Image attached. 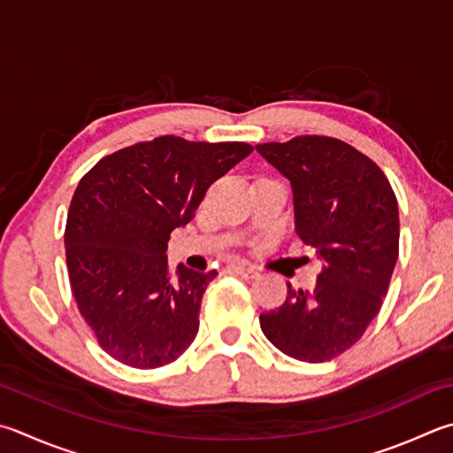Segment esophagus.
Instances as JSON below:
<instances>
[{"mask_svg": "<svg viewBox=\"0 0 453 453\" xmlns=\"http://www.w3.org/2000/svg\"><path fill=\"white\" fill-rule=\"evenodd\" d=\"M229 269H232L235 275L245 277V279H255V277H259V271L255 269V267H250V265H232Z\"/></svg>", "mask_w": 453, "mask_h": 453, "instance_id": "1", "label": "esophagus"}]
</instances>
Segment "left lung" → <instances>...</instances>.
Here are the masks:
<instances>
[{
	"instance_id": "obj_1",
	"label": "left lung",
	"mask_w": 453,
	"mask_h": 453,
	"mask_svg": "<svg viewBox=\"0 0 453 453\" xmlns=\"http://www.w3.org/2000/svg\"><path fill=\"white\" fill-rule=\"evenodd\" d=\"M255 148L291 182L295 232L323 263L312 291L287 283L283 305L259 315L261 331L287 357L325 363L349 350L382 307L398 259L396 196L368 156L336 138Z\"/></svg>"
}]
</instances>
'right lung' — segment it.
Here are the masks:
<instances>
[{
	"label": "right lung",
	"mask_w": 453,
	"mask_h": 453,
	"mask_svg": "<svg viewBox=\"0 0 453 453\" xmlns=\"http://www.w3.org/2000/svg\"><path fill=\"white\" fill-rule=\"evenodd\" d=\"M253 152L245 142L158 136L104 156L71 200L65 251L73 295L104 352L133 368L174 363L200 328L218 271L168 267V240L208 188Z\"/></svg>",
	"instance_id": "1"
}]
</instances>
